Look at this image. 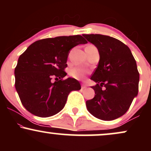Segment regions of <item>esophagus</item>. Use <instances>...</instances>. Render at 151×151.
I'll return each mask as SVG.
<instances>
[{
  "mask_svg": "<svg viewBox=\"0 0 151 151\" xmlns=\"http://www.w3.org/2000/svg\"><path fill=\"white\" fill-rule=\"evenodd\" d=\"M81 89H86V85L85 84H81Z\"/></svg>",
  "mask_w": 151,
  "mask_h": 151,
  "instance_id": "34e87169",
  "label": "esophagus"
}]
</instances>
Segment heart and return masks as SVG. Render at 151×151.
Wrapping results in <instances>:
<instances>
[{"label":"heart","instance_id":"1","mask_svg":"<svg viewBox=\"0 0 151 151\" xmlns=\"http://www.w3.org/2000/svg\"><path fill=\"white\" fill-rule=\"evenodd\" d=\"M86 70L82 68H74L70 71V75L77 79H83L85 77Z\"/></svg>","mask_w":151,"mask_h":151}]
</instances>
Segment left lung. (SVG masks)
I'll use <instances>...</instances> for the list:
<instances>
[{
  "mask_svg": "<svg viewBox=\"0 0 151 151\" xmlns=\"http://www.w3.org/2000/svg\"><path fill=\"white\" fill-rule=\"evenodd\" d=\"M98 49L99 61L91 79L95 95L86 101L91 115L104 121L121 117L138 92L139 73L131 50L116 38L99 34L83 35Z\"/></svg>",
  "mask_w": 151,
  "mask_h": 151,
  "instance_id": "8db88e82",
  "label": "left lung"
}]
</instances>
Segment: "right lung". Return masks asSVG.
Here are the masks:
<instances>
[{
	"label": "right lung",
	"instance_id": "1",
	"mask_svg": "<svg viewBox=\"0 0 151 151\" xmlns=\"http://www.w3.org/2000/svg\"><path fill=\"white\" fill-rule=\"evenodd\" d=\"M86 43L79 35L46 38L32 43L19 57L15 86L29 112L39 117L55 115L64 108L69 93L81 89L77 79H62L67 75L64 70L70 50ZM52 78L57 81L52 83Z\"/></svg>",
	"mask_w": 151,
	"mask_h": 151
}]
</instances>
